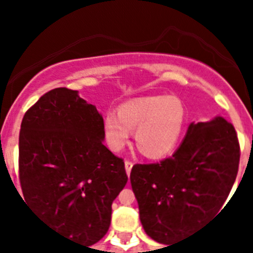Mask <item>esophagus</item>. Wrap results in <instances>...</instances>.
<instances>
[{"mask_svg":"<svg viewBox=\"0 0 253 253\" xmlns=\"http://www.w3.org/2000/svg\"><path fill=\"white\" fill-rule=\"evenodd\" d=\"M131 167H133V162L130 161H125V171H126V175H130V171H131Z\"/></svg>","mask_w":253,"mask_h":253,"instance_id":"34e87169","label":"esophagus"}]
</instances>
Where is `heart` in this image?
Here are the masks:
<instances>
[{"instance_id": "b5f03b06", "label": "heart", "mask_w": 253, "mask_h": 253, "mask_svg": "<svg viewBox=\"0 0 253 253\" xmlns=\"http://www.w3.org/2000/svg\"><path fill=\"white\" fill-rule=\"evenodd\" d=\"M185 107L177 97L151 96L125 102L104 120L105 140L120 152L135 130V143L146 157L160 160L175 151L185 125Z\"/></svg>"}]
</instances>
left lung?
<instances>
[{"mask_svg":"<svg viewBox=\"0 0 253 253\" xmlns=\"http://www.w3.org/2000/svg\"><path fill=\"white\" fill-rule=\"evenodd\" d=\"M240 165L234 126L222 116L191 123L172 157L135 165L130 184L146 233L172 245L219 213Z\"/></svg>","mask_w":253,"mask_h":253,"instance_id":"1","label":"left lung"}]
</instances>
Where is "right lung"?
<instances>
[{"label":"right lung","instance_id":"add662e5","mask_svg":"<svg viewBox=\"0 0 253 253\" xmlns=\"http://www.w3.org/2000/svg\"><path fill=\"white\" fill-rule=\"evenodd\" d=\"M104 139L101 114L66 87L42 96L20 129L25 202L51 227L87 247L109 231L111 204L128 181L124 162Z\"/></svg>","mask_w":253,"mask_h":253}]
</instances>
